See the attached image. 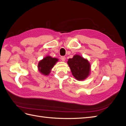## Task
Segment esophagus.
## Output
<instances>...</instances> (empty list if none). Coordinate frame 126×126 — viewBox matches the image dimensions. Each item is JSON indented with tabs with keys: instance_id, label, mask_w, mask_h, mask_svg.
Masks as SVG:
<instances>
[{
	"instance_id": "obj_1",
	"label": "esophagus",
	"mask_w": 126,
	"mask_h": 126,
	"mask_svg": "<svg viewBox=\"0 0 126 126\" xmlns=\"http://www.w3.org/2000/svg\"><path fill=\"white\" fill-rule=\"evenodd\" d=\"M61 60H62L63 61H65V60H66V58L65 57V56H61Z\"/></svg>"
}]
</instances>
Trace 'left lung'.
Returning a JSON list of instances; mask_svg holds the SVG:
<instances>
[{
	"mask_svg": "<svg viewBox=\"0 0 126 126\" xmlns=\"http://www.w3.org/2000/svg\"><path fill=\"white\" fill-rule=\"evenodd\" d=\"M73 76L77 80H84L91 73V64L87 59L76 54L67 61Z\"/></svg>",
	"mask_w": 126,
	"mask_h": 126,
	"instance_id": "1",
	"label": "left lung"
}]
</instances>
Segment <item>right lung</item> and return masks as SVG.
Here are the masks:
<instances>
[{"instance_id":"obj_1","label":"right lung","mask_w":126,"mask_h":126,"mask_svg":"<svg viewBox=\"0 0 126 126\" xmlns=\"http://www.w3.org/2000/svg\"><path fill=\"white\" fill-rule=\"evenodd\" d=\"M59 61L58 58H52L49 55L46 56L38 63L37 67L39 72L44 76H48L55 63Z\"/></svg>"}]
</instances>
